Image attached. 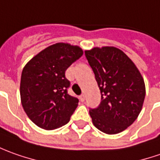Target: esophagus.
<instances>
[{"label": "esophagus", "instance_id": "obj_1", "mask_svg": "<svg viewBox=\"0 0 160 160\" xmlns=\"http://www.w3.org/2000/svg\"><path fill=\"white\" fill-rule=\"evenodd\" d=\"M80 100L81 101V102H84V101H85V95H84V94L80 95Z\"/></svg>", "mask_w": 160, "mask_h": 160}]
</instances>
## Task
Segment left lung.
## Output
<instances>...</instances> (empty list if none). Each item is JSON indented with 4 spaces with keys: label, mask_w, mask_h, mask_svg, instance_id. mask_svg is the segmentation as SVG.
Instances as JSON below:
<instances>
[{
    "label": "left lung",
    "mask_w": 160,
    "mask_h": 160,
    "mask_svg": "<svg viewBox=\"0 0 160 160\" xmlns=\"http://www.w3.org/2000/svg\"><path fill=\"white\" fill-rule=\"evenodd\" d=\"M101 91V102L90 109L92 122L108 135L118 134L134 123L144 97L143 78L134 62L115 47L93 48L85 51Z\"/></svg>",
    "instance_id": "left-lung-1"
}]
</instances>
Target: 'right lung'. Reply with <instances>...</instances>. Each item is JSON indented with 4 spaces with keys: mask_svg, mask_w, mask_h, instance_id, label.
<instances>
[{
    "mask_svg": "<svg viewBox=\"0 0 160 160\" xmlns=\"http://www.w3.org/2000/svg\"><path fill=\"white\" fill-rule=\"evenodd\" d=\"M83 55L79 46L58 42L38 53L26 63L20 81L21 103L39 128L53 130L69 122L79 100L67 93L65 71Z\"/></svg>",
    "mask_w": 160,
    "mask_h": 160,
    "instance_id": "right-lung-1",
    "label": "right lung"
}]
</instances>
